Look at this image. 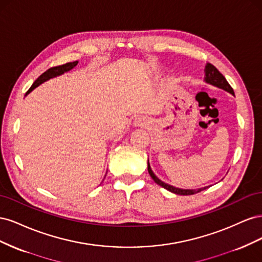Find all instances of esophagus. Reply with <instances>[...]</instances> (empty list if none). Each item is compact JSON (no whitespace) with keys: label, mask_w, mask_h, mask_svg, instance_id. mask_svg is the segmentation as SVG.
<instances>
[{"label":"esophagus","mask_w":262,"mask_h":262,"mask_svg":"<svg viewBox=\"0 0 262 262\" xmlns=\"http://www.w3.org/2000/svg\"><path fill=\"white\" fill-rule=\"evenodd\" d=\"M133 124H134V126H144L147 124V121L144 118H137L136 120H134Z\"/></svg>","instance_id":"34e87169"}]
</instances>
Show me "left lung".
<instances>
[{"instance_id": "left-lung-1", "label": "left lung", "mask_w": 262, "mask_h": 262, "mask_svg": "<svg viewBox=\"0 0 262 262\" xmlns=\"http://www.w3.org/2000/svg\"><path fill=\"white\" fill-rule=\"evenodd\" d=\"M204 82L207 84L215 86V87H217V89L224 90V91L228 92L229 94H232L233 96H235L234 91L231 87V85H229L228 82L226 81V78L223 76V74H221L220 71L215 67L212 66L211 63H207V64H205V68H204ZM147 170H148L149 176L152 177V179L156 182L157 185H160L161 187L165 188L166 190H168V191L175 193V194L190 195V194H194V193L200 192V191H202V190L208 188V187H203V188H199V189H180V188H176V187L166 184V182L162 181L160 178L156 177V175L153 172L152 168H150L148 160H147Z\"/></svg>"}]
</instances>
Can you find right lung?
<instances>
[{"label":"right lung","instance_id":"1","mask_svg":"<svg viewBox=\"0 0 262 262\" xmlns=\"http://www.w3.org/2000/svg\"><path fill=\"white\" fill-rule=\"evenodd\" d=\"M77 61H74V62H69V63H66V64L63 66H59V67H54V68H51L49 70H47L45 73H42L40 76H39L37 80L34 82V84L31 85L30 89L28 90V92L26 93L29 94L31 91H34L36 87H38L39 85H41L42 83L49 81L50 78H53V77H57V76H60L62 74H64L67 72H69V71L72 70L73 68H75L77 66Z\"/></svg>","mask_w":262,"mask_h":262}]
</instances>
